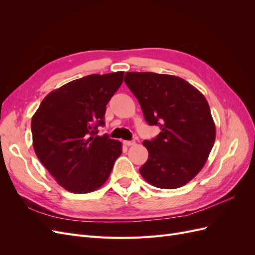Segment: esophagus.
Listing matches in <instances>:
<instances>
[{
    "label": "esophagus",
    "instance_id": "obj_1",
    "mask_svg": "<svg viewBox=\"0 0 255 255\" xmlns=\"http://www.w3.org/2000/svg\"><path fill=\"white\" fill-rule=\"evenodd\" d=\"M123 143H125L128 146H129V145H134L136 142L134 140H125V141H123Z\"/></svg>",
    "mask_w": 255,
    "mask_h": 255
}]
</instances>
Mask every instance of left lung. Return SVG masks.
Instances as JSON below:
<instances>
[{
    "label": "left lung",
    "mask_w": 255,
    "mask_h": 255,
    "mask_svg": "<svg viewBox=\"0 0 255 255\" xmlns=\"http://www.w3.org/2000/svg\"><path fill=\"white\" fill-rule=\"evenodd\" d=\"M125 82L145 121L161 129L156 138L142 142L149 157L140 174L158 188L184 186L201 171L215 142V122L205 97L170 74L127 72Z\"/></svg>",
    "instance_id": "8db88e82"
}]
</instances>
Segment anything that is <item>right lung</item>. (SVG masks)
Returning a JSON list of instances; mask_svg holds the SVG:
<instances>
[{
	"mask_svg": "<svg viewBox=\"0 0 255 255\" xmlns=\"http://www.w3.org/2000/svg\"><path fill=\"white\" fill-rule=\"evenodd\" d=\"M123 74H90L69 82L51 91L33 116L37 157L60 186L73 194L101 187L121 155L120 141L97 134Z\"/></svg>",
	"mask_w": 255,
	"mask_h": 255,
	"instance_id": "1",
	"label": "right lung"
}]
</instances>
